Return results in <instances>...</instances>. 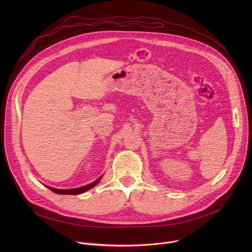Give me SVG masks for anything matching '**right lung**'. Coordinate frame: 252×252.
<instances>
[{
    "instance_id": "obj_1",
    "label": "right lung",
    "mask_w": 252,
    "mask_h": 252,
    "mask_svg": "<svg viewBox=\"0 0 252 252\" xmlns=\"http://www.w3.org/2000/svg\"><path fill=\"white\" fill-rule=\"evenodd\" d=\"M100 177H98L95 182L88 185V186H85V187H82V188H79V189H53V188H50V187H47L49 189H51L52 191H54L55 193H58V194H80V193H83L89 189H91L92 188H94V186H96L99 181H100Z\"/></svg>"
}]
</instances>
